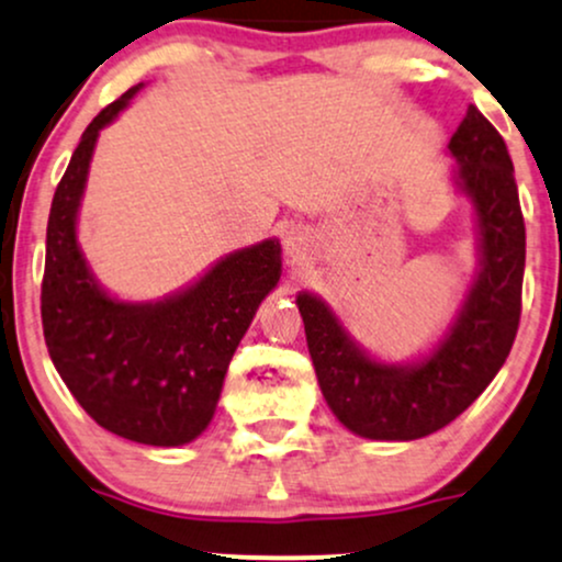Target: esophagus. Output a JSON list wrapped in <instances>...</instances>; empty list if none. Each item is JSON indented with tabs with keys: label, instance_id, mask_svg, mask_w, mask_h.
Returning a JSON list of instances; mask_svg holds the SVG:
<instances>
[{
	"label": "esophagus",
	"instance_id": "obj_1",
	"mask_svg": "<svg viewBox=\"0 0 562 562\" xmlns=\"http://www.w3.org/2000/svg\"><path fill=\"white\" fill-rule=\"evenodd\" d=\"M282 245H285V254L290 259H301V256H306L308 250V235L303 229H290Z\"/></svg>",
	"mask_w": 562,
	"mask_h": 562
}]
</instances>
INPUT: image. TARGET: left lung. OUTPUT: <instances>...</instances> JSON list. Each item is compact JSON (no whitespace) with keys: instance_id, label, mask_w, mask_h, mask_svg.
<instances>
[{"instance_id":"left-lung-1","label":"left lung","mask_w":562,"mask_h":562,"mask_svg":"<svg viewBox=\"0 0 562 562\" xmlns=\"http://www.w3.org/2000/svg\"><path fill=\"white\" fill-rule=\"evenodd\" d=\"M457 184L481 229V272L447 338L412 367L380 364L348 338L325 301L299 293L306 344L325 402L357 436L412 441L441 430L486 391L520 322L526 224L502 134L470 105L451 134Z\"/></svg>"}]
</instances>
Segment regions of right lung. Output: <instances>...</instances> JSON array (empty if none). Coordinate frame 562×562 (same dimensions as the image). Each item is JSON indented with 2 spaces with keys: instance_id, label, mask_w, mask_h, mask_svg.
Wrapping results in <instances>:
<instances>
[{
  "instance_id": "add662e5",
  "label": "right lung",
  "mask_w": 562,
  "mask_h": 562,
  "mask_svg": "<svg viewBox=\"0 0 562 562\" xmlns=\"http://www.w3.org/2000/svg\"><path fill=\"white\" fill-rule=\"evenodd\" d=\"M139 87L94 115L57 184L42 325L55 370L97 425L128 441L179 447L209 428L232 353L280 280L282 261L280 243L263 240L158 303L115 301L97 285L76 243V214L97 134Z\"/></svg>"
}]
</instances>
